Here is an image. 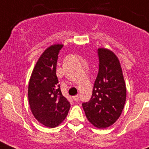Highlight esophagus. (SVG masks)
<instances>
[{"mask_svg": "<svg viewBox=\"0 0 149 149\" xmlns=\"http://www.w3.org/2000/svg\"><path fill=\"white\" fill-rule=\"evenodd\" d=\"M73 100H74V101L77 102L78 100H79V95H76V96H73Z\"/></svg>", "mask_w": 149, "mask_h": 149, "instance_id": "obj_1", "label": "esophagus"}]
</instances>
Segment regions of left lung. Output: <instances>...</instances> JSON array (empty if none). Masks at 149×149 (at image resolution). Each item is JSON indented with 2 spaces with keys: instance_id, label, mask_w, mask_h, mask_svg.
<instances>
[{
  "instance_id": "obj_1",
  "label": "left lung",
  "mask_w": 149,
  "mask_h": 149,
  "mask_svg": "<svg viewBox=\"0 0 149 149\" xmlns=\"http://www.w3.org/2000/svg\"><path fill=\"white\" fill-rule=\"evenodd\" d=\"M99 72L91 100L82 103L88 120L100 128L109 127L121 115L126 100L120 63L116 55L104 48H99Z\"/></svg>"
}]
</instances>
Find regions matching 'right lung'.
Masks as SVG:
<instances>
[{"label": "right lung", "instance_id": "right-lung-1", "mask_svg": "<svg viewBox=\"0 0 149 149\" xmlns=\"http://www.w3.org/2000/svg\"><path fill=\"white\" fill-rule=\"evenodd\" d=\"M62 45L49 47L40 56L32 73L28 98L33 116L40 123L55 128L62 123L70 104L61 93L56 76L58 55Z\"/></svg>", "mask_w": 149, "mask_h": 149}]
</instances>
